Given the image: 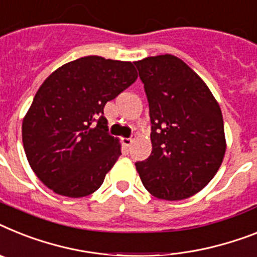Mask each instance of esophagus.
<instances>
[{
  "instance_id": "esophagus-1",
  "label": "esophagus",
  "mask_w": 257,
  "mask_h": 257,
  "mask_svg": "<svg viewBox=\"0 0 257 257\" xmlns=\"http://www.w3.org/2000/svg\"><path fill=\"white\" fill-rule=\"evenodd\" d=\"M132 142H133L132 137H129V139H122V144H124L126 148H129V146L132 145Z\"/></svg>"
}]
</instances>
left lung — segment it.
Segmentation results:
<instances>
[{"instance_id":"8db88e82","label":"left lung","mask_w":257,"mask_h":257,"mask_svg":"<svg viewBox=\"0 0 257 257\" xmlns=\"http://www.w3.org/2000/svg\"><path fill=\"white\" fill-rule=\"evenodd\" d=\"M135 65L148 98L153 145L136 169L155 197H189L212 180L223 161L221 108L204 81L176 56L146 57Z\"/></svg>"}]
</instances>
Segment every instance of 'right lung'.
Segmentation results:
<instances>
[{"mask_svg":"<svg viewBox=\"0 0 257 257\" xmlns=\"http://www.w3.org/2000/svg\"><path fill=\"white\" fill-rule=\"evenodd\" d=\"M137 79L132 62L87 56L52 73L22 124L31 169L48 188L83 197L103 184L121 155L103 116L105 103Z\"/></svg>","mask_w":257,"mask_h":257,"instance_id":"obj_1","label":"right lung"}]
</instances>
